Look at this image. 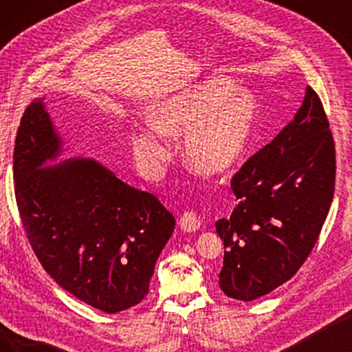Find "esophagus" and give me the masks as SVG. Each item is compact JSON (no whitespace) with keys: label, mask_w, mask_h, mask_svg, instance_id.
I'll return each mask as SVG.
<instances>
[{"label":"esophagus","mask_w":352,"mask_h":352,"mask_svg":"<svg viewBox=\"0 0 352 352\" xmlns=\"http://www.w3.org/2000/svg\"><path fill=\"white\" fill-rule=\"evenodd\" d=\"M179 228L184 230V232H195L197 229H200L199 214H195L194 211H186L179 219Z\"/></svg>","instance_id":"1"}]
</instances>
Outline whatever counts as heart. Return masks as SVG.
Returning <instances> with one entry per match:
<instances>
[{"label": "heart", "mask_w": 352, "mask_h": 352, "mask_svg": "<svg viewBox=\"0 0 352 352\" xmlns=\"http://www.w3.org/2000/svg\"><path fill=\"white\" fill-rule=\"evenodd\" d=\"M258 105L253 94L235 89L226 76H210L168 96L151 112L152 128L129 136L134 157L151 176L168 157L166 138H182V158L192 171L218 176L245 157L253 141Z\"/></svg>", "instance_id": "obj_1"}]
</instances>
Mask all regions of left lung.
Here are the masks:
<instances>
[{
	"label": "left lung",
	"mask_w": 352,
	"mask_h": 352,
	"mask_svg": "<svg viewBox=\"0 0 352 352\" xmlns=\"http://www.w3.org/2000/svg\"><path fill=\"white\" fill-rule=\"evenodd\" d=\"M319 96L307 86L295 118L243 163L239 205L216 221L224 242L219 287L253 301L295 276L319 239L335 192V142Z\"/></svg>",
	"instance_id": "1"
}]
</instances>
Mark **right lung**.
I'll use <instances>...</instances> for the list:
<instances>
[{"instance_id": "obj_1", "label": "right lung", "mask_w": 352, "mask_h": 352, "mask_svg": "<svg viewBox=\"0 0 352 352\" xmlns=\"http://www.w3.org/2000/svg\"><path fill=\"white\" fill-rule=\"evenodd\" d=\"M45 99L28 105L14 147L17 208L36 258L72 295L115 314L148 293L176 221L155 195L124 184L93 158L62 153Z\"/></svg>"}]
</instances>
